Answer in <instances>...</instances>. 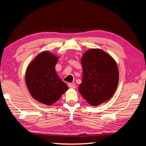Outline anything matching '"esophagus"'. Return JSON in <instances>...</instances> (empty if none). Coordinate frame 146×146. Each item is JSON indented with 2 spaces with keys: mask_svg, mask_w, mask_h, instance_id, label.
<instances>
[{
  "mask_svg": "<svg viewBox=\"0 0 146 146\" xmlns=\"http://www.w3.org/2000/svg\"><path fill=\"white\" fill-rule=\"evenodd\" d=\"M68 86H69V87H70V88H72V89L75 88V85L74 84L69 83V84H68Z\"/></svg>",
  "mask_w": 146,
  "mask_h": 146,
  "instance_id": "34e87169",
  "label": "esophagus"
}]
</instances>
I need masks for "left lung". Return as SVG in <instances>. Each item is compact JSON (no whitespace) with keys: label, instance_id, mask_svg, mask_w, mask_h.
Listing matches in <instances>:
<instances>
[{"label":"left lung","instance_id":"left-lung-1","mask_svg":"<svg viewBox=\"0 0 146 146\" xmlns=\"http://www.w3.org/2000/svg\"><path fill=\"white\" fill-rule=\"evenodd\" d=\"M82 83L78 91L91 106H98L110 100L118 83V70L111 56L100 49H91L81 60Z\"/></svg>","mask_w":146,"mask_h":146}]
</instances>
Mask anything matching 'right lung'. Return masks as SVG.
<instances>
[{"instance_id": "obj_1", "label": "right lung", "mask_w": 146, "mask_h": 146, "mask_svg": "<svg viewBox=\"0 0 146 146\" xmlns=\"http://www.w3.org/2000/svg\"><path fill=\"white\" fill-rule=\"evenodd\" d=\"M58 58L44 51L29 64L26 73V82L35 99L51 106L60 99L68 90V86L58 78L55 71Z\"/></svg>"}]
</instances>
